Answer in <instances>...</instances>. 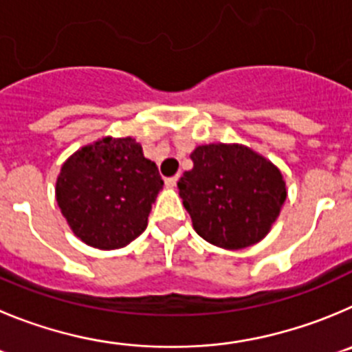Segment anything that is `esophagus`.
I'll use <instances>...</instances> for the list:
<instances>
[{"instance_id":"esophagus-1","label":"esophagus","mask_w":352,"mask_h":352,"mask_svg":"<svg viewBox=\"0 0 352 352\" xmlns=\"http://www.w3.org/2000/svg\"><path fill=\"white\" fill-rule=\"evenodd\" d=\"M177 182H179V175L168 177V179H165V186L166 187H175Z\"/></svg>"}]
</instances>
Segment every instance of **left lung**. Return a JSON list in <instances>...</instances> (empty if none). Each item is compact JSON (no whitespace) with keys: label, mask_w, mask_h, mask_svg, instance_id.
<instances>
[{"label":"left lung","mask_w":352,"mask_h":352,"mask_svg":"<svg viewBox=\"0 0 352 352\" xmlns=\"http://www.w3.org/2000/svg\"><path fill=\"white\" fill-rule=\"evenodd\" d=\"M192 170L179 196L205 241L241 250L264 239L287 199L280 168L243 144H205L191 153Z\"/></svg>","instance_id":"left-lung-1"}]
</instances>
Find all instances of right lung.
Instances as JSON below:
<instances>
[{"mask_svg": "<svg viewBox=\"0 0 352 352\" xmlns=\"http://www.w3.org/2000/svg\"><path fill=\"white\" fill-rule=\"evenodd\" d=\"M163 189L154 161L131 137H104L65 160L55 184L58 208L74 236L98 250H116L147 228Z\"/></svg>", "mask_w": 352, "mask_h": 352, "instance_id": "1", "label": "right lung"}]
</instances>
